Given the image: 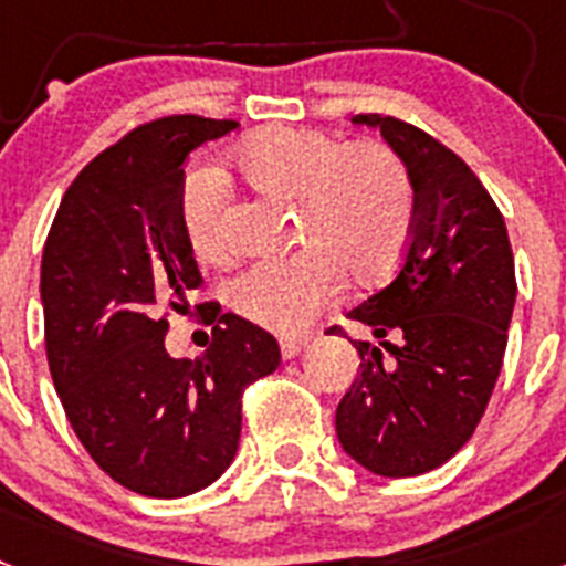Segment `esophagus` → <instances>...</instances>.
I'll list each match as a JSON object with an SVG mask.
<instances>
[{
	"instance_id": "esophagus-1",
	"label": "esophagus",
	"mask_w": 566,
	"mask_h": 566,
	"mask_svg": "<svg viewBox=\"0 0 566 566\" xmlns=\"http://www.w3.org/2000/svg\"><path fill=\"white\" fill-rule=\"evenodd\" d=\"M306 345H308V337H283L280 339V354H283L286 359H292L297 357Z\"/></svg>"
}]
</instances>
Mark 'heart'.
<instances>
[{"label": "heart", "mask_w": 566, "mask_h": 566, "mask_svg": "<svg viewBox=\"0 0 566 566\" xmlns=\"http://www.w3.org/2000/svg\"><path fill=\"white\" fill-rule=\"evenodd\" d=\"M232 164L252 189L297 198L294 243L286 258L240 269L227 297L240 317L277 334H294L343 289L385 280L411 243L417 187L388 144H343L303 127H263L232 149ZM187 247L201 260L227 254V184L214 169H192L178 192Z\"/></svg>", "instance_id": "obj_1"}]
</instances>
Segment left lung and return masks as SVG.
I'll return each mask as SVG.
<instances>
[{
    "label": "left lung",
    "instance_id": "8db88e82",
    "mask_svg": "<svg viewBox=\"0 0 566 566\" xmlns=\"http://www.w3.org/2000/svg\"><path fill=\"white\" fill-rule=\"evenodd\" d=\"M352 122L377 127L405 161L417 227L391 283L348 312L379 345L354 339L363 363L337 405V439L377 476H419L448 462L488 408L516 306L513 249L502 212L453 149L391 115Z\"/></svg>",
    "mask_w": 566,
    "mask_h": 566
}]
</instances>
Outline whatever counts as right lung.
Returning a JSON list of instances; mask_svg holds the SVG:
<instances>
[{"label": "right lung", "mask_w": 566, "mask_h": 566, "mask_svg": "<svg viewBox=\"0 0 566 566\" xmlns=\"http://www.w3.org/2000/svg\"><path fill=\"white\" fill-rule=\"evenodd\" d=\"M234 127L201 115L135 127L76 175L44 243V345L64 413L93 462L149 499L221 476L238 453L240 397L280 365L277 339L219 318L218 303L203 314L207 352L175 359L164 345V312L187 314L203 283L178 218L184 164Z\"/></svg>", "instance_id": "1"}]
</instances>
